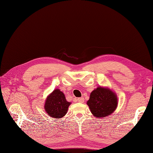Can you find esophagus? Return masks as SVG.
<instances>
[{
	"label": "esophagus",
	"mask_w": 153,
	"mask_h": 153,
	"mask_svg": "<svg viewBox=\"0 0 153 153\" xmlns=\"http://www.w3.org/2000/svg\"><path fill=\"white\" fill-rule=\"evenodd\" d=\"M77 101H78L79 102L83 103L84 102V99L83 97H79V98L77 99Z\"/></svg>",
	"instance_id": "obj_1"
}]
</instances>
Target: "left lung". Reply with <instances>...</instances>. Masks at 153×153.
<instances>
[{
    "mask_svg": "<svg viewBox=\"0 0 153 153\" xmlns=\"http://www.w3.org/2000/svg\"><path fill=\"white\" fill-rule=\"evenodd\" d=\"M117 100L115 92L107 87L99 86L91 93L87 104L92 115L101 119L113 113L117 107Z\"/></svg>",
    "mask_w": 153,
    "mask_h": 153,
    "instance_id": "8db88e82",
    "label": "left lung"
}]
</instances>
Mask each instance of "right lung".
Returning a JSON list of instances; mask_svg holds the SVG:
<instances>
[{
    "instance_id": "right-lung-1",
    "label": "right lung",
    "mask_w": 153,
    "mask_h": 153,
    "mask_svg": "<svg viewBox=\"0 0 153 153\" xmlns=\"http://www.w3.org/2000/svg\"><path fill=\"white\" fill-rule=\"evenodd\" d=\"M71 104L66 100L64 93L60 89H56L48 96L44 108L49 116L57 119L66 114Z\"/></svg>"
}]
</instances>
